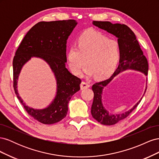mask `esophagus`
I'll return each instance as SVG.
<instances>
[{"instance_id":"obj_1","label":"esophagus","mask_w":159,"mask_h":159,"mask_svg":"<svg viewBox=\"0 0 159 159\" xmlns=\"http://www.w3.org/2000/svg\"><path fill=\"white\" fill-rule=\"evenodd\" d=\"M89 84L87 82H85V81H82V82L81 83L80 85V87L81 89H87L88 88H89Z\"/></svg>"}]
</instances>
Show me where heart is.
Segmentation results:
<instances>
[{
  "mask_svg": "<svg viewBox=\"0 0 159 159\" xmlns=\"http://www.w3.org/2000/svg\"><path fill=\"white\" fill-rule=\"evenodd\" d=\"M120 57L119 43L102 33L86 31L78 37L77 46H70L66 52V61L70 70L76 75L85 73L95 75L98 79L106 78L115 70Z\"/></svg>",
  "mask_w": 159,
  "mask_h": 159,
  "instance_id": "1",
  "label": "heart"
}]
</instances>
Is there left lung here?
Masks as SVG:
<instances>
[{"label":"left lung","instance_id":"8db88e82","mask_svg":"<svg viewBox=\"0 0 159 159\" xmlns=\"http://www.w3.org/2000/svg\"><path fill=\"white\" fill-rule=\"evenodd\" d=\"M93 25L117 37L120 48L119 63L113 74L109 79L99 81L92 86L94 98L91 109V115L101 124L105 125H112L126 118L137 107L143 97L127 111L121 114H111L109 111L104 107L102 103L103 89L115 76L127 70L140 71L147 76L148 69V61L146 57L143 55V52L141 49L135 34L127 26L118 23L112 24L108 21H93ZM146 90L147 84L143 95H145Z\"/></svg>","mask_w":159,"mask_h":159}]
</instances>
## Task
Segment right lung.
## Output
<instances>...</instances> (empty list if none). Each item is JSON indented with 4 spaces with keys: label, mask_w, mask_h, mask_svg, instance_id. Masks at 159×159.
Returning <instances> with one entry per match:
<instances>
[{
    "label": "right lung",
    "mask_w": 159,
    "mask_h": 159,
    "mask_svg": "<svg viewBox=\"0 0 159 159\" xmlns=\"http://www.w3.org/2000/svg\"><path fill=\"white\" fill-rule=\"evenodd\" d=\"M77 25L75 20L37 23L27 32L14 57L13 86L16 97L27 113L43 124H54L63 119L68 113V105L72 95L80 89L81 80L66 68L67 40ZM34 57L49 64L57 80L55 98L44 109L28 107L17 93V80L21 70Z\"/></svg>",
    "instance_id": "right-lung-1"
}]
</instances>
